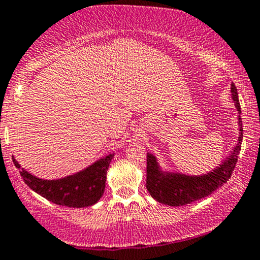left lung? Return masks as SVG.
Segmentation results:
<instances>
[{
  "mask_svg": "<svg viewBox=\"0 0 260 260\" xmlns=\"http://www.w3.org/2000/svg\"><path fill=\"white\" fill-rule=\"evenodd\" d=\"M231 93L234 107L238 112L237 119H238L239 135L236 146L220 165L214 167L206 174L192 176V174L163 169L157 157L153 153H147V189L155 201L171 207L185 206L212 194L231 178L238 160L243 139L242 118H240L242 111H240L237 87L234 86V83L231 84Z\"/></svg>",
  "mask_w": 260,
  "mask_h": 260,
  "instance_id": "8db88e82",
  "label": "left lung"
}]
</instances>
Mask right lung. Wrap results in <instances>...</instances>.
I'll return each mask as SVG.
<instances>
[{"mask_svg": "<svg viewBox=\"0 0 260 260\" xmlns=\"http://www.w3.org/2000/svg\"><path fill=\"white\" fill-rule=\"evenodd\" d=\"M114 153H109L82 171L58 179H42L22 168L12 155L15 166L20 168L21 177L32 190L47 201L71 208L91 207L102 198L106 188V178Z\"/></svg>", "mask_w": 260, "mask_h": 260, "instance_id": "add662e5", "label": "right lung"}]
</instances>
